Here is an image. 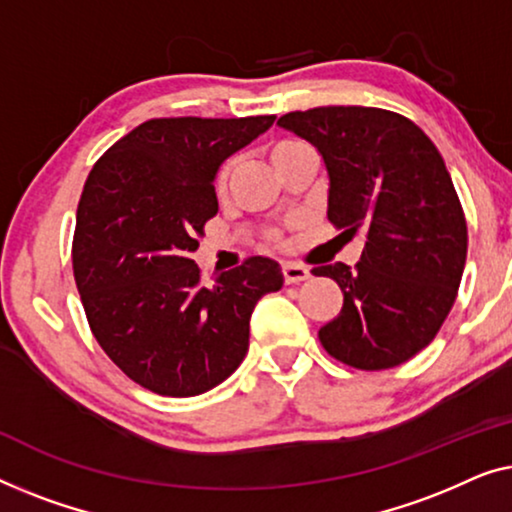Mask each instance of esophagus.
Returning <instances> with one entry per match:
<instances>
[{
  "label": "esophagus",
  "mask_w": 512,
  "mask_h": 512,
  "mask_svg": "<svg viewBox=\"0 0 512 512\" xmlns=\"http://www.w3.org/2000/svg\"><path fill=\"white\" fill-rule=\"evenodd\" d=\"M283 276H285V283L292 285V283H301V280H306L311 276V271L306 269V266H301L297 262H285L283 264Z\"/></svg>",
  "instance_id": "obj_1"
}]
</instances>
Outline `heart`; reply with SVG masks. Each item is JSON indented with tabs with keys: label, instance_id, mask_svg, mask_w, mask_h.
Segmentation results:
<instances>
[{
	"label": "heart",
	"instance_id": "b5f03b06",
	"mask_svg": "<svg viewBox=\"0 0 512 512\" xmlns=\"http://www.w3.org/2000/svg\"><path fill=\"white\" fill-rule=\"evenodd\" d=\"M297 146H301V143H299V141H290V139L273 143V148H271V160H278L280 155H285L287 150H292V148H297ZM229 174H232V162H225V164H222V167H220L218 176H215V192H218V194H222V192L227 190Z\"/></svg>",
	"mask_w": 512,
	"mask_h": 512
}]
</instances>
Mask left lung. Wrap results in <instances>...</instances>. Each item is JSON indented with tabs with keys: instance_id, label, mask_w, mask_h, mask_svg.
<instances>
[{
	"instance_id": "8db88e82",
	"label": "left lung",
	"mask_w": 512,
	"mask_h": 512,
	"mask_svg": "<svg viewBox=\"0 0 512 512\" xmlns=\"http://www.w3.org/2000/svg\"><path fill=\"white\" fill-rule=\"evenodd\" d=\"M278 125L325 160L331 225L366 236L355 269H313L343 292L341 313L318 331L322 348L362 371L408 362L448 318L469 248L441 153L415 122L371 106L292 111Z\"/></svg>"
}]
</instances>
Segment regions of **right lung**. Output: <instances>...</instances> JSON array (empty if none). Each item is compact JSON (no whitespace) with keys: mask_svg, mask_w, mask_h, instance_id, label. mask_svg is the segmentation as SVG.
<instances>
[{"mask_svg":"<svg viewBox=\"0 0 512 512\" xmlns=\"http://www.w3.org/2000/svg\"><path fill=\"white\" fill-rule=\"evenodd\" d=\"M276 115L155 118L92 167L76 211V287L111 362L162 397H197L239 369L250 315L283 287L278 262L250 257L201 283L190 257L218 213L215 174Z\"/></svg>","mask_w":512,"mask_h":512,"instance_id":"add662e5","label":"right lung"}]
</instances>
